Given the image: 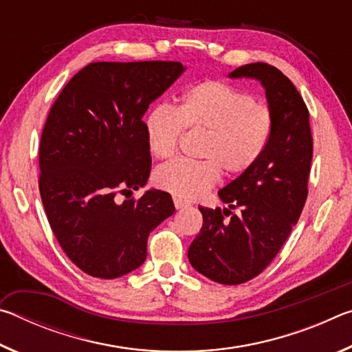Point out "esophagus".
Here are the masks:
<instances>
[{
  "mask_svg": "<svg viewBox=\"0 0 352 352\" xmlns=\"http://www.w3.org/2000/svg\"><path fill=\"white\" fill-rule=\"evenodd\" d=\"M174 205H175V208H177V210H183V208H186V206H189V204H188V201H184V200H182V199H178V197H175V199H174Z\"/></svg>",
  "mask_w": 352,
  "mask_h": 352,
  "instance_id": "1",
  "label": "esophagus"
}]
</instances>
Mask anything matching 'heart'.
<instances>
[{
  "label": "heart",
  "instance_id": "b5f03b06",
  "mask_svg": "<svg viewBox=\"0 0 352 352\" xmlns=\"http://www.w3.org/2000/svg\"><path fill=\"white\" fill-rule=\"evenodd\" d=\"M204 132L201 160H175L155 170V183L182 200L200 197L220 172L237 177L259 162L270 144L273 115L252 94L222 80H201L182 94L177 110L157 105L144 118L147 147L160 160L178 151L183 130Z\"/></svg>",
  "mask_w": 352,
  "mask_h": 352
}]
</instances>
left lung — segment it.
I'll use <instances>...</instances> for the list:
<instances>
[{
	"instance_id": "left-lung-1",
	"label": "left lung",
	"mask_w": 352,
	"mask_h": 352,
	"mask_svg": "<svg viewBox=\"0 0 352 352\" xmlns=\"http://www.w3.org/2000/svg\"><path fill=\"white\" fill-rule=\"evenodd\" d=\"M228 77L261 82L273 115V135L259 162L219 190L220 200L239 209V214L228 208H199L204 225L188 258L211 281L234 285L258 276L270 264L300 219L307 199L312 133L305 100L278 68L248 63Z\"/></svg>"
}]
</instances>
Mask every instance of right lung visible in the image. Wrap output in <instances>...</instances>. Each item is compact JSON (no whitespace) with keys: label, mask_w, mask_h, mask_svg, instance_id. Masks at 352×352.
I'll return each mask as SVG.
<instances>
[{"label":"right lung","mask_w":352,"mask_h":352,"mask_svg":"<svg viewBox=\"0 0 352 352\" xmlns=\"http://www.w3.org/2000/svg\"><path fill=\"white\" fill-rule=\"evenodd\" d=\"M184 67L180 62H96L71 79L41 133L40 195L65 254L87 275L115 279L146 261L147 237L175 211L151 189L118 204L151 174L142 116Z\"/></svg>","instance_id":"obj_1"}]
</instances>
